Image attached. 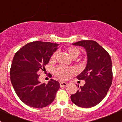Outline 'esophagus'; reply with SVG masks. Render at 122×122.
<instances>
[{"mask_svg":"<svg viewBox=\"0 0 122 122\" xmlns=\"http://www.w3.org/2000/svg\"><path fill=\"white\" fill-rule=\"evenodd\" d=\"M60 84V86H61V87H65V86H66L67 85V83H65V82H61Z\"/></svg>","mask_w":122,"mask_h":122,"instance_id":"obj_1","label":"esophagus"}]
</instances>
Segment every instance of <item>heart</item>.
<instances>
[{
  "instance_id": "obj_1",
  "label": "heart",
  "mask_w": 122,
  "mask_h": 122,
  "mask_svg": "<svg viewBox=\"0 0 122 122\" xmlns=\"http://www.w3.org/2000/svg\"><path fill=\"white\" fill-rule=\"evenodd\" d=\"M67 52L70 56L72 59H76L80 54V51L79 49L77 48L74 47V46H70L67 49ZM56 54L57 52H54L51 57V61H54L56 58ZM75 71L74 69L71 68H68V67H65L63 66H58L54 68V72L55 76L58 77L61 80H67L68 79L72 74Z\"/></svg>"
}]
</instances>
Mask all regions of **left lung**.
Returning <instances> with one entry per match:
<instances>
[{"label":"left lung","instance_id":"obj_1","mask_svg":"<svg viewBox=\"0 0 122 122\" xmlns=\"http://www.w3.org/2000/svg\"><path fill=\"white\" fill-rule=\"evenodd\" d=\"M84 47L87 52V63L82 72L77 76L84 80L77 93L71 95L76 105L90 108L98 104L106 96L113 80L112 60L109 53L93 40H83L72 44Z\"/></svg>","mask_w":122,"mask_h":122}]
</instances>
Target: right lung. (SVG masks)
I'll list each match as a JSON object with an SVG mask.
<instances>
[{
    "label": "right lung",
    "instance_id": "add662e5",
    "mask_svg": "<svg viewBox=\"0 0 122 122\" xmlns=\"http://www.w3.org/2000/svg\"><path fill=\"white\" fill-rule=\"evenodd\" d=\"M59 44L35 41L28 43L15 54L11 66L10 80L16 93L25 104L42 108L52 103L60 83L51 79L48 84L39 81L40 70L49 62Z\"/></svg>",
    "mask_w": 122,
    "mask_h": 122
}]
</instances>
